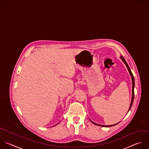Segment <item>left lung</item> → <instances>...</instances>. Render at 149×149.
<instances>
[{"label":"left lung","instance_id":"left-lung-1","mask_svg":"<svg viewBox=\"0 0 149 149\" xmlns=\"http://www.w3.org/2000/svg\"><path fill=\"white\" fill-rule=\"evenodd\" d=\"M121 58H122V60H123V62H124V63H125V64L126 65V66H127V68H128V71H129V72H130V75H131V78H132V100H131V105H130V107L129 110H128V111H129L130 110V109H131V107H132V104H133V102H134V96H135V93H134V88H135V78H134V77L133 74H132V71H131V69L130 68V67H129V65H128V64H127V61H125V60L124 59V58L123 57H122V56H121ZM91 122H92V123L93 124H95V125H98V126H100V127H110L114 126V125H117V124H118V123H117V124H114V125H100V124H96V123H93V121H92L91 120Z\"/></svg>","mask_w":149,"mask_h":149}]
</instances>
